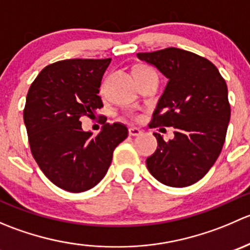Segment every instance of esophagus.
Returning <instances> with one entry per match:
<instances>
[{"instance_id": "esophagus-1", "label": "esophagus", "mask_w": 250, "mask_h": 250, "mask_svg": "<svg viewBox=\"0 0 250 250\" xmlns=\"http://www.w3.org/2000/svg\"><path fill=\"white\" fill-rule=\"evenodd\" d=\"M128 134H129L130 137H138V135L141 134V130L137 127H130L129 129H128Z\"/></svg>"}]
</instances>
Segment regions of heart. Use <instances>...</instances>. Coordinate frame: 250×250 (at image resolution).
<instances>
[{
	"mask_svg": "<svg viewBox=\"0 0 250 250\" xmlns=\"http://www.w3.org/2000/svg\"><path fill=\"white\" fill-rule=\"evenodd\" d=\"M139 69H140V67H139Z\"/></svg>",
	"mask_w": 250,
	"mask_h": 250,
	"instance_id": "1",
	"label": "heart"
}]
</instances>
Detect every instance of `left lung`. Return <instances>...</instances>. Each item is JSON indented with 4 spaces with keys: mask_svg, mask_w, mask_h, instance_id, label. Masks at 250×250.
I'll return each mask as SVG.
<instances>
[{
    "mask_svg": "<svg viewBox=\"0 0 250 250\" xmlns=\"http://www.w3.org/2000/svg\"><path fill=\"white\" fill-rule=\"evenodd\" d=\"M137 57L168 78L151 127L175 129L169 141L153 133L158 146L146 160L148 172L167 186L192 185L208 173L225 143L231 116L225 80L213 62L180 48Z\"/></svg>",
    "mask_w": 250,
    "mask_h": 250,
    "instance_id": "1",
    "label": "left lung"
}]
</instances>
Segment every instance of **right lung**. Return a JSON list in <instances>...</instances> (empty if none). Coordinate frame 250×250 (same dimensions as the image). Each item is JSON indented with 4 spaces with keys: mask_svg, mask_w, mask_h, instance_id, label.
<instances>
[{
    "mask_svg": "<svg viewBox=\"0 0 250 250\" xmlns=\"http://www.w3.org/2000/svg\"><path fill=\"white\" fill-rule=\"evenodd\" d=\"M111 59H66L44 67L26 97L24 123L32 156L54 185L82 192L102 181L116 146L127 138L121 123L104 125L98 135L81 118L103 106L99 88Z\"/></svg>",
    "mask_w": 250,
    "mask_h": 250,
    "instance_id": "obj_1",
    "label": "right lung"
}]
</instances>
